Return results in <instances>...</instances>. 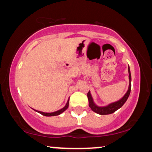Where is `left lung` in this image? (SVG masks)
Listing matches in <instances>:
<instances>
[{
  "instance_id": "8db88e82",
  "label": "left lung",
  "mask_w": 152,
  "mask_h": 152,
  "mask_svg": "<svg viewBox=\"0 0 152 152\" xmlns=\"http://www.w3.org/2000/svg\"><path fill=\"white\" fill-rule=\"evenodd\" d=\"M128 71H129V86L128 91L125 95L121 99L117 101V102L111 103V104H109V105L106 106H98L96 105L95 103L94 102L93 98H92L91 95L90 91L88 92L87 94V97L88 99V106L91 109V110L94 112H96V114H99L100 115H107V114H111L112 113L115 112L116 110L121 107L124 104V103L126 102L127 99L129 96V94L131 92V88H132V76H131V72H130V69L129 66L128 67Z\"/></svg>"
}]
</instances>
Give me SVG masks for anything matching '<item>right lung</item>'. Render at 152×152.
<instances>
[{
    "mask_svg": "<svg viewBox=\"0 0 152 152\" xmlns=\"http://www.w3.org/2000/svg\"><path fill=\"white\" fill-rule=\"evenodd\" d=\"M69 99L68 100L67 103H66V106H64V108H62L61 109L58 110V111H55V112H51V113H46V112H42V111H36V110H35L36 111H37V112L39 113V114L43 115V116H58V115L61 114V113L64 112V111H66V109H68V107H69Z\"/></svg>",
    "mask_w": 152,
    "mask_h": 152,
    "instance_id": "add662e5",
    "label": "right lung"
}]
</instances>
